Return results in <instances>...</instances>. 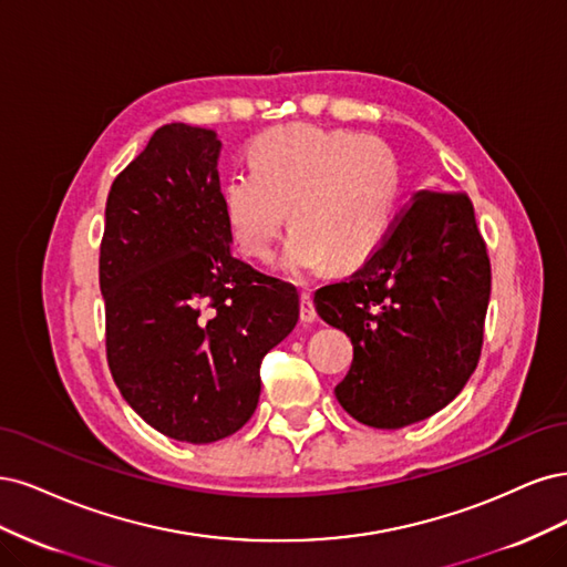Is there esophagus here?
Returning a JSON list of instances; mask_svg holds the SVG:
<instances>
[{"mask_svg":"<svg viewBox=\"0 0 567 567\" xmlns=\"http://www.w3.org/2000/svg\"><path fill=\"white\" fill-rule=\"evenodd\" d=\"M299 316H301V322L303 324H310L318 320V310H316V303H313V297L308 295V291H301V308H299Z\"/></svg>","mask_w":567,"mask_h":567,"instance_id":"esophagus-1","label":"esophagus"}]
</instances>
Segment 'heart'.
Returning <instances> with one entry per match:
<instances>
[{"label": "heart", "mask_w": 567, "mask_h": 567, "mask_svg": "<svg viewBox=\"0 0 567 567\" xmlns=\"http://www.w3.org/2000/svg\"><path fill=\"white\" fill-rule=\"evenodd\" d=\"M251 169L233 172L221 188L233 243L270 259L282 226L289 233L280 270L291 280L327 264L353 268L386 240L403 195V162L383 138L351 130L287 124L249 148Z\"/></svg>", "instance_id": "obj_1"}]
</instances>
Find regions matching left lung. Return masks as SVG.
<instances>
[{"mask_svg": "<svg viewBox=\"0 0 567 567\" xmlns=\"http://www.w3.org/2000/svg\"><path fill=\"white\" fill-rule=\"evenodd\" d=\"M320 318L353 343L341 408L403 429L450 405L481 358L489 259L471 199L419 190L349 280L316 291Z\"/></svg>", "mask_w": 567, "mask_h": 567, "instance_id": "8db88e82", "label": "left lung"}]
</instances>
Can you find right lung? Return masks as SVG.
<instances>
[{
	"label": "right lung",
	"instance_id": "obj_1",
	"mask_svg": "<svg viewBox=\"0 0 567 567\" xmlns=\"http://www.w3.org/2000/svg\"><path fill=\"white\" fill-rule=\"evenodd\" d=\"M216 132L172 122L107 193L99 280L107 364L155 431L205 445L259 405L264 355L299 320L297 287L235 259Z\"/></svg>",
	"mask_w": 567,
	"mask_h": 567
}]
</instances>
